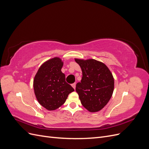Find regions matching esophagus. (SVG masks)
<instances>
[{"label": "esophagus", "mask_w": 149, "mask_h": 149, "mask_svg": "<svg viewBox=\"0 0 149 149\" xmlns=\"http://www.w3.org/2000/svg\"><path fill=\"white\" fill-rule=\"evenodd\" d=\"M71 86H72V87H73V88L75 89V88H76V83H73V84H72Z\"/></svg>", "instance_id": "34e87169"}]
</instances>
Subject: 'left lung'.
<instances>
[{"label":"left lung","mask_w":149,"mask_h":149,"mask_svg":"<svg viewBox=\"0 0 149 149\" xmlns=\"http://www.w3.org/2000/svg\"><path fill=\"white\" fill-rule=\"evenodd\" d=\"M82 70L83 77L76 86L82 105L90 112L103 109L109 101L114 88V79L104 63L94 59L74 58Z\"/></svg>","instance_id":"left-lung-1"}]
</instances>
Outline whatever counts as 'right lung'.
Returning <instances> with one entry per match:
<instances>
[{
    "instance_id": "add662e5",
    "label": "right lung",
    "mask_w": 149,
    "mask_h": 149,
    "mask_svg": "<svg viewBox=\"0 0 149 149\" xmlns=\"http://www.w3.org/2000/svg\"><path fill=\"white\" fill-rule=\"evenodd\" d=\"M63 61L59 57L51 58L40 66L33 79V89L38 102L48 111H54L65 102L74 91L65 81L61 68Z\"/></svg>"
}]
</instances>
